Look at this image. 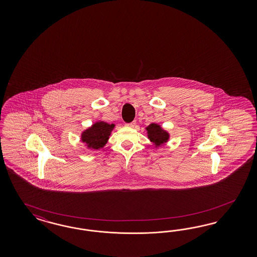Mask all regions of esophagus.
I'll return each instance as SVG.
<instances>
[{"mask_svg": "<svg viewBox=\"0 0 257 257\" xmlns=\"http://www.w3.org/2000/svg\"><path fill=\"white\" fill-rule=\"evenodd\" d=\"M136 125V121H132L130 123H126V126H129V127H134Z\"/></svg>", "mask_w": 257, "mask_h": 257, "instance_id": "esophagus-1", "label": "esophagus"}]
</instances>
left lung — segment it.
<instances>
[{
    "label": "left lung",
    "instance_id": "obj_1",
    "mask_svg": "<svg viewBox=\"0 0 257 257\" xmlns=\"http://www.w3.org/2000/svg\"><path fill=\"white\" fill-rule=\"evenodd\" d=\"M148 131V138L156 144V147L160 146L169 140V134L163 130L160 125L152 123L146 128Z\"/></svg>",
    "mask_w": 257,
    "mask_h": 257
}]
</instances>
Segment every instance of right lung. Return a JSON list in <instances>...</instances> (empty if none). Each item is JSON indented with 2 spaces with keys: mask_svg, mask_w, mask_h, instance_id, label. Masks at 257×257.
<instances>
[{
  "mask_svg": "<svg viewBox=\"0 0 257 257\" xmlns=\"http://www.w3.org/2000/svg\"><path fill=\"white\" fill-rule=\"evenodd\" d=\"M114 127L115 125L108 124L104 121L96 122L90 128L83 132L82 141L86 143L88 148L94 150L102 148L106 144Z\"/></svg>",
  "mask_w": 257,
  "mask_h": 257,
  "instance_id": "add662e5",
  "label": "right lung"
}]
</instances>
